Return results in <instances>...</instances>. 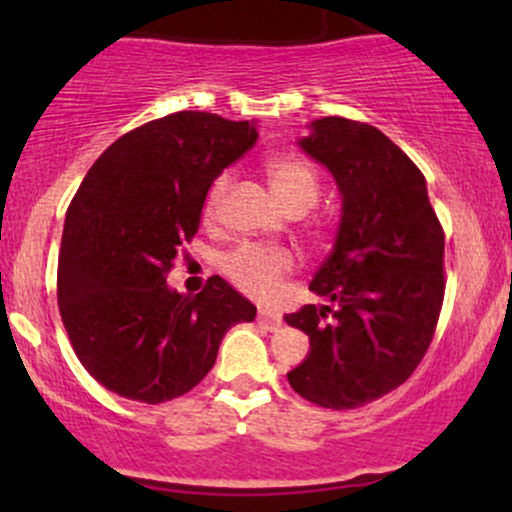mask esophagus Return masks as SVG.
<instances>
[{
    "mask_svg": "<svg viewBox=\"0 0 512 512\" xmlns=\"http://www.w3.org/2000/svg\"><path fill=\"white\" fill-rule=\"evenodd\" d=\"M257 325L264 327V330H279L281 317L272 315V313H260V315H257Z\"/></svg>",
    "mask_w": 512,
    "mask_h": 512,
    "instance_id": "esophagus-1",
    "label": "esophagus"
}]
</instances>
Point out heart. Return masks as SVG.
<instances>
[{
  "label": "heart",
  "instance_id": "b5f03b06",
  "mask_svg": "<svg viewBox=\"0 0 512 512\" xmlns=\"http://www.w3.org/2000/svg\"><path fill=\"white\" fill-rule=\"evenodd\" d=\"M264 173H267L269 185H272L276 199L284 204L286 209H310L315 204L317 185L315 170L303 158L281 154L272 156L264 163ZM228 173L219 175L211 185L207 195V214H214L219 209V202L226 192ZM291 267V257L284 250H267V248H240L233 255L226 257L223 269L243 291L252 296H269L279 284L281 274Z\"/></svg>",
  "mask_w": 512,
  "mask_h": 512
}]
</instances>
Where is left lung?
I'll return each instance as SVG.
<instances>
[{
    "instance_id": "8db88e82",
    "label": "left lung",
    "mask_w": 512,
    "mask_h": 512,
    "mask_svg": "<svg viewBox=\"0 0 512 512\" xmlns=\"http://www.w3.org/2000/svg\"><path fill=\"white\" fill-rule=\"evenodd\" d=\"M298 146L334 178L342 199L332 252L310 291L322 305L286 315L310 351L286 373L325 409H356L414 373L443 305V228L426 178L380 129L320 117Z\"/></svg>"
}]
</instances>
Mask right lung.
Wrapping results in <instances>:
<instances>
[{"label":"right lung","instance_id":"1","mask_svg":"<svg viewBox=\"0 0 512 512\" xmlns=\"http://www.w3.org/2000/svg\"><path fill=\"white\" fill-rule=\"evenodd\" d=\"M255 142V120L182 110L117 139L81 182L64 219L57 303L81 366L115 395H185L216 363L223 334L255 320L221 276L197 296L166 284L211 182Z\"/></svg>","mask_w":512,"mask_h":512}]
</instances>
